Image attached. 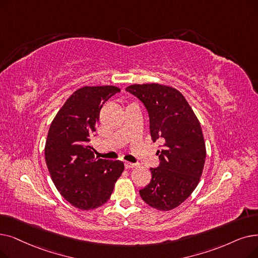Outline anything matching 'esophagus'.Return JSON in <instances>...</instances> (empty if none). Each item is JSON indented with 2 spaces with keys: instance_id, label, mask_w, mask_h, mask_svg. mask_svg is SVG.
<instances>
[{
  "instance_id": "obj_1",
  "label": "esophagus",
  "mask_w": 258,
  "mask_h": 258,
  "mask_svg": "<svg viewBox=\"0 0 258 258\" xmlns=\"http://www.w3.org/2000/svg\"><path fill=\"white\" fill-rule=\"evenodd\" d=\"M124 166L125 169H135V167H138L137 163H131V162H124Z\"/></svg>"
}]
</instances>
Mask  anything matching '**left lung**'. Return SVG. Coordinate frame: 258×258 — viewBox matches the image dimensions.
<instances>
[{"instance_id": "left-lung-1", "label": "left lung", "mask_w": 258, "mask_h": 258, "mask_svg": "<svg viewBox=\"0 0 258 258\" xmlns=\"http://www.w3.org/2000/svg\"><path fill=\"white\" fill-rule=\"evenodd\" d=\"M126 91L147 107L153 141L164 140L157 151L159 166L151 167V182L140 196L154 209L173 210L193 193L204 171L207 152L200 123L176 88L151 83L133 84Z\"/></svg>"}]
</instances>
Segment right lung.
Segmentation results:
<instances>
[{"instance_id": "1", "label": "right lung", "mask_w": 258, "mask_h": 258, "mask_svg": "<svg viewBox=\"0 0 258 258\" xmlns=\"http://www.w3.org/2000/svg\"><path fill=\"white\" fill-rule=\"evenodd\" d=\"M120 92L111 85L84 86L66 100L49 126L45 161L59 193L74 207L93 210L109 199L124 164L97 159L89 145L100 109Z\"/></svg>"}]
</instances>
